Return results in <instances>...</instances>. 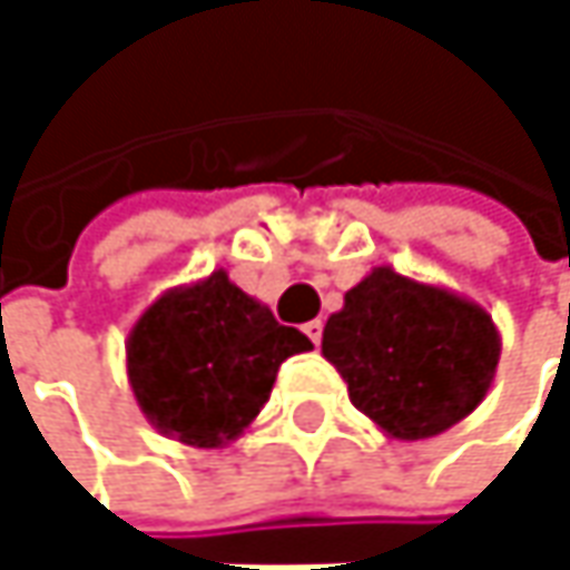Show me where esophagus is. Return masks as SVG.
<instances>
[{"instance_id": "obj_1", "label": "esophagus", "mask_w": 570, "mask_h": 570, "mask_svg": "<svg viewBox=\"0 0 570 570\" xmlns=\"http://www.w3.org/2000/svg\"><path fill=\"white\" fill-rule=\"evenodd\" d=\"M303 333L309 336L313 346H320V340H323V323H320V320H309V323L303 326Z\"/></svg>"}]
</instances>
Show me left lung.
Returning <instances> with one entry per match:
<instances>
[{
  "mask_svg": "<svg viewBox=\"0 0 570 570\" xmlns=\"http://www.w3.org/2000/svg\"><path fill=\"white\" fill-rule=\"evenodd\" d=\"M323 356L350 402L390 439H432L489 396L502 333L485 306L449 289L373 267L323 326Z\"/></svg>",
  "mask_w": 570,
  "mask_h": 570,
  "instance_id": "left-lung-1",
  "label": "left lung"
}]
</instances>
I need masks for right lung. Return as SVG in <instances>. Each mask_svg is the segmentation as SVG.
<instances>
[{"label": "right lung", "mask_w": 570, "mask_h": 570, "mask_svg": "<svg viewBox=\"0 0 570 570\" xmlns=\"http://www.w3.org/2000/svg\"><path fill=\"white\" fill-rule=\"evenodd\" d=\"M313 343L267 303L214 271L165 289L125 340L128 383L145 419L174 442L224 449L261 415L286 356Z\"/></svg>", "instance_id": "add662e5"}]
</instances>
